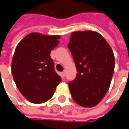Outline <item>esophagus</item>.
I'll return each mask as SVG.
<instances>
[{
	"label": "esophagus",
	"instance_id": "1",
	"mask_svg": "<svg viewBox=\"0 0 129 129\" xmlns=\"http://www.w3.org/2000/svg\"><path fill=\"white\" fill-rule=\"evenodd\" d=\"M62 75L63 77H65V71H64L62 72Z\"/></svg>",
	"mask_w": 129,
	"mask_h": 129
}]
</instances>
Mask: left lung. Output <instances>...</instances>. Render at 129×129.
<instances>
[{
  "instance_id": "left-lung-1",
  "label": "left lung",
  "mask_w": 129,
  "mask_h": 129,
  "mask_svg": "<svg viewBox=\"0 0 129 129\" xmlns=\"http://www.w3.org/2000/svg\"><path fill=\"white\" fill-rule=\"evenodd\" d=\"M68 48L77 72L69 83L71 95L79 106L94 107L110 87L115 66L113 51L101 35L91 30L72 33Z\"/></svg>"
}]
</instances>
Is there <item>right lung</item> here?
Listing matches in <instances>:
<instances>
[{"instance_id":"right-lung-1","label":"right lung","mask_w":129,"mask_h":129,"mask_svg":"<svg viewBox=\"0 0 129 129\" xmlns=\"http://www.w3.org/2000/svg\"><path fill=\"white\" fill-rule=\"evenodd\" d=\"M59 35L28 34L18 44L11 64L12 75L19 91L29 102L41 104L53 96L62 81L54 70L51 51Z\"/></svg>"}]
</instances>
